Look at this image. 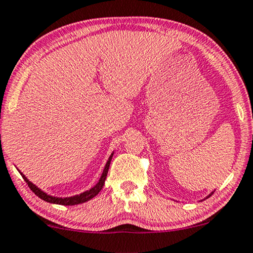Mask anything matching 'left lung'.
<instances>
[{"instance_id":"8db88e82","label":"left lung","mask_w":253,"mask_h":253,"mask_svg":"<svg viewBox=\"0 0 253 253\" xmlns=\"http://www.w3.org/2000/svg\"><path fill=\"white\" fill-rule=\"evenodd\" d=\"M213 193H215V190H212V191H211V193H210L209 195H208V196H207V197H204V198H203V200H201V202H202V201H204V200H207V198H209L210 196H211V195H212Z\"/></svg>"}]
</instances>
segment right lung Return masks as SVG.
Instances as JSON below:
<instances>
[{
  "label": "right lung",
  "mask_w": 253,
  "mask_h": 253,
  "mask_svg": "<svg viewBox=\"0 0 253 253\" xmlns=\"http://www.w3.org/2000/svg\"><path fill=\"white\" fill-rule=\"evenodd\" d=\"M113 154H114V152H112V154L110 155V158H108V160H107L106 165H105L103 174H101L98 183L95 184L94 187H92L91 189L84 191V193H82L79 195H73V196H70V197H57V196H52V195H49L47 193H45V191L42 190L41 188H38L36 184H34L33 182L29 181L28 177L25 176V175L20 170V169L17 168V170L20 171L22 177H23L24 181L28 183L29 188H30V189L33 190L34 193L36 194L38 197L42 198L43 201H45V202H49V203H52V204H60V206H76V204H82V203L87 202V201H89V200H92L94 196H97V195L99 194V191L103 189V187L105 184V180H106V176H107L108 168H110V165H111V160H112V158H113Z\"/></svg>",
  "instance_id": "add662e5"
}]
</instances>
